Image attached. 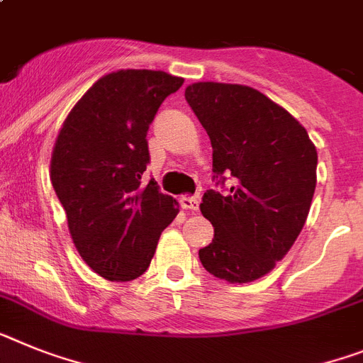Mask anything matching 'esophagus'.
Returning <instances> with one entry per match:
<instances>
[{"mask_svg": "<svg viewBox=\"0 0 363 363\" xmlns=\"http://www.w3.org/2000/svg\"><path fill=\"white\" fill-rule=\"evenodd\" d=\"M179 203H182L184 209H189V211H198V206H200L196 196H182L179 198Z\"/></svg>", "mask_w": 363, "mask_h": 363, "instance_id": "34e87169", "label": "esophagus"}]
</instances>
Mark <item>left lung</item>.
I'll return each mask as SVG.
<instances>
[{
	"mask_svg": "<svg viewBox=\"0 0 363 363\" xmlns=\"http://www.w3.org/2000/svg\"><path fill=\"white\" fill-rule=\"evenodd\" d=\"M185 99L213 147V179L200 211L215 228L198 255L228 283H252L274 270L301 233L315 191L318 152L306 130L261 91L240 84L196 82Z\"/></svg>",
	"mask_w": 363,
	"mask_h": 363,
	"instance_id": "left-lung-1",
	"label": "left lung"
}]
</instances>
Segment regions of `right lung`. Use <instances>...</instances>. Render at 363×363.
Returning <instances> with one entry per match:
<instances>
[{
	"mask_svg": "<svg viewBox=\"0 0 363 363\" xmlns=\"http://www.w3.org/2000/svg\"><path fill=\"white\" fill-rule=\"evenodd\" d=\"M182 84V77L165 71L108 73L73 106L55 141L51 184L71 238L86 264L108 281L143 275L161 231L179 211L143 172L148 126Z\"/></svg>",
	"mask_w": 363,
	"mask_h": 363,
	"instance_id": "obj_1",
	"label": "right lung"
}]
</instances>
